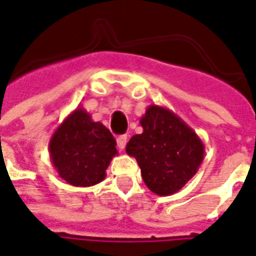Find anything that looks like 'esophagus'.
<instances>
[{"mask_svg":"<svg viewBox=\"0 0 256 256\" xmlns=\"http://www.w3.org/2000/svg\"><path fill=\"white\" fill-rule=\"evenodd\" d=\"M116 142H118V147L123 150L126 147V142H128V136H119Z\"/></svg>","mask_w":256,"mask_h":256,"instance_id":"1","label":"esophagus"}]
</instances>
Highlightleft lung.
Returning a JSON list of instances; mask_svg holds the SVG:
<instances>
[{"label":"left lung","mask_w":256,"mask_h":256,"mask_svg":"<svg viewBox=\"0 0 256 256\" xmlns=\"http://www.w3.org/2000/svg\"><path fill=\"white\" fill-rule=\"evenodd\" d=\"M142 134L128 140L144 184L158 196L176 194L194 176L204 157L199 136L168 108L150 105L140 119Z\"/></svg>","instance_id":"1"}]
</instances>
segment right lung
I'll use <instances>...</instances> for the list:
<instances>
[{
  "label": "right lung",
  "mask_w": 256,
  "mask_h": 256,
  "mask_svg": "<svg viewBox=\"0 0 256 256\" xmlns=\"http://www.w3.org/2000/svg\"><path fill=\"white\" fill-rule=\"evenodd\" d=\"M50 160L58 176L72 186L102 182L112 158L118 156L116 140L100 122H94L84 108L62 120L48 142Z\"/></svg>",
  "instance_id": "right-lung-1"
}]
</instances>
